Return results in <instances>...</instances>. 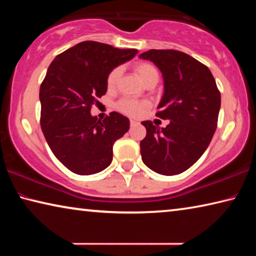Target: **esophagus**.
Instances as JSON below:
<instances>
[{
	"label": "esophagus",
	"mask_w": 256,
	"mask_h": 256,
	"mask_svg": "<svg viewBox=\"0 0 256 256\" xmlns=\"http://www.w3.org/2000/svg\"><path fill=\"white\" fill-rule=\"evenodd\" d=\"M130 124H131V126H134V125H138V122L136 120H130Z\"/></svg>",
	"instance_id": "34e87169"
}]
</instances>
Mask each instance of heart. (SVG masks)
<instances>
[{
    "label": "heart",
    "instance_id": "1",
    "mask_svg": "<svg viewBox=\"0 0 256 256\" xmlns=\"http://www.w3.org/2000/svg\"><path fill=\"white\" fill-rule=\"evenodd\" d=\"M134 70H136L138 76L144 82L149 81L152 78H159V73L158 70L152 64L146 63V62H140L136 63L134 66ZM120 68H115L110 72V74L107 76V88L108 89H115V86H118V82L120 80ZM149 106L148 102H136L133 100V99H122V100L118 102V110L123 112L125 115L128 116H141L142 112H144L146 107Z\"/></svg>",
    "mask_w": 256,
    "mask_h": 256
}]
</instances>
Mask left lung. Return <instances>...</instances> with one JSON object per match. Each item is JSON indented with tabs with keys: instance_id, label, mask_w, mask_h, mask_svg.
I'll use <instances>...</instances> for the list:
<instances>
[{
	"instance_id": "8db88e82",
	"label": "left lung",
	"mask_w": 256,
	"mask_h": 256,
	"mask_svg": "<svg viewBox=\"0 0 256 256\" xmlns=\"http://www.w3.org/2000/svg\"><path fill=\"white\" fill-rule=\"evenodd\" d=\"M140 58L154 63L162 73L164 94L158 118L166 128L144 120L146 136L140 142L142 162L158 174L177 175L204 154L218 123L222 97L204 64L174 50H150Z\"/></svg>"
}]
</instances>
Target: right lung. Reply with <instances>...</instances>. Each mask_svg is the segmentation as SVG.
<instances>
[{
    "mask_svg": "<svg viewBox=\"0 0 256 256\" xmlns=\"http://www.w3.org/2000/svg\"><path fill=\"white\" fill-rule=\"evenodd\" d=\"M134 48L120 50L82 42L56 56L40 84V126L52 152L78 175H92L112 160V144L130 128L116 112L105 120L92 116L97 98L107 92L110 72L133 58Z\"/></svg>",
    "mask_w": 256,
    "mask_h": 256,
    "instance_id": "1",
    "label": "right lung"
}]
</instances>
